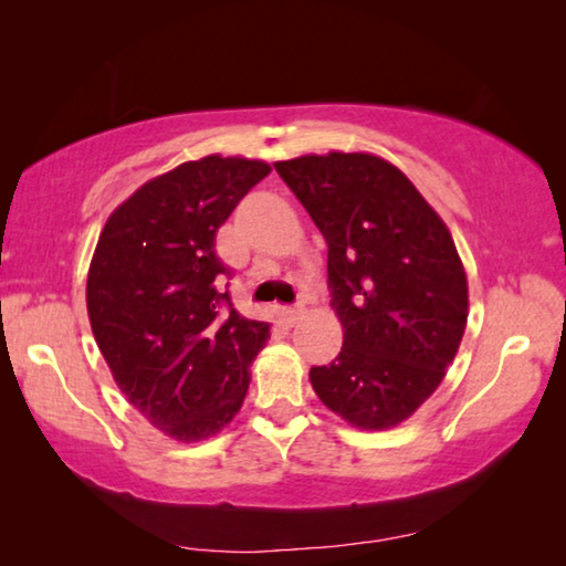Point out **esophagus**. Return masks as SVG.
<instances>
[{
  "label": "esophagus",
  "instance_id": "1",
  "mask_svg": "<svg viewBox=\"0 0 566 566\" xmlns=\"http://www.w3.org/2000/svg\"><path fill=\"white\" fill-rule=\"evenodd\" d=\"M304 317V304H292V306H284V319L290 324H296Z\"/></svg>",
  "mask_w": 566,
  "mask_h": 566
}]
</instances>
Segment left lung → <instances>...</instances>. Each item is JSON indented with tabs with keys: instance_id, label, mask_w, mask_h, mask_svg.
Masks as SVG:
<instances>
[{
	"instance_id": "obj_1",
	"label": "left lung",
	"mask_w": 566,
	"mask_h": 566,
	"mask_svg": "<svg viewBox=\"0 0 566 566\" xmlns=\"http://www.w3.org/2000/svg\"><path fill=\"white\" fill-rule=\"evenodd\" d=\"M327 239L339 357L312 367L317 397L359 429L415 415L444 379L467 327V274L454 239L417 187L375 155L276 161Z\"/></svg>"
}]
</instances>
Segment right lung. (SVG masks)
<instances>
[{"label": "right lung", "instance_id": "1", "mask_svg": "<svg viewBox=\"0 0 566 566\" xmlns=\"http://www.w3.org/2000/svg\"><path fill=\"white\" fill-rule=\"evenodd\" d=\"M270 165L205 157L142 185L114 209L94 249L87 312L129 405L179 442L234 419L270 324L234 310L219 276L217 229Z\"/></svg>", "mask_w": 566, "mask_h": 566}]
</instances>
